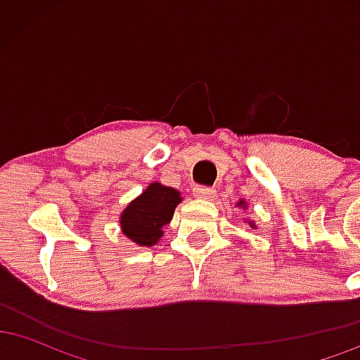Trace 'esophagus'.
<instances>
[{"instance_id": "1", "label": "esophagus", "mask_w": 360, "mask_h": 360, "mask_svg": "<svg viewBox=\"0 0 360 360\" xmlns=\"http://www.w3.org/2000/svg\"><path fill=\"white\" fill-rule=\"evenodd\" d=\"M193 194L196 198H200V200H212L214 196V189L208 188V186H194Z\"/></svg>"}]
</instances>
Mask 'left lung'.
Here are the masks:
<instances>
[{
	"label": "left lung",
	"instance_id": "obj_1",
	"mask_svg": "<svg viewBox=\"0 0 360 360\" xmlns=\"http://www.w3.org/2000/svg\"><path fill=\"white\" fill-rule=\"evenodd\" d=\"M238 206H245V201H243V200H242V201H238ZM249 225H250V229H254V230L257 229V226H255L254 223H252V221H249Z\"/></svg>",
	"mask_w": 360,
	"mask_h": 360
}]
</instances>
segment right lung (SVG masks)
I'll return each mask as SVG.
<instances>
[{
    "mask_svg": "<svg viewBox=\"0 0 360 360\" xmlns=\"http://www.w3.org/2000/svg\"><path fill=\"white\" fill-rule=\"evenodd\" d=\"M181 193L160 183H152L123 210L120 226L128 240L139 247H152L162 238L164 226L172 220Z\"/></svg>",
    "mask_w": 360,
    "mask_h": 360,
    "instance_id": "add662e5",
    "label": "right lung"
}]
</instances>
